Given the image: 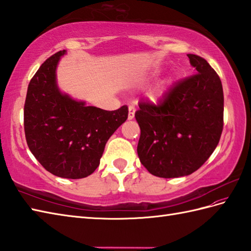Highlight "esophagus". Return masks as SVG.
<instances>
[{"instance_id": "esophagus-1", "label": "esophagus", "mask_w": 251, "mask_h": 251, "mask_svg": "<svg viewBox=\"0 0 251 251\" xmlns=\"http://www.w3.org/2000/svg\"><path fill=\"white\" fill-rule=\"evenodd\" d=\"M135 112H136V108L133 106H129V108H128V120L133 119V116H135Z\"/></svg>"}]
</instances>
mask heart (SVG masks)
Instances as JSON below:
<instances>
[{
	"label": "heart",
	"mask_w": 251,
	"mask_h": 251,
	"mask_svg": "<svg viewBox=\"0 0 251 251\" xmlns=\"http://www.w3.org/2000/svg\"><path fill=\"white\" fill-rule=\"evenodd\" d=\"M161 93H162V90H158L156 92V96H160Z\"/></svg>",
	"instance_id": "obj_1"
}]
</instances>
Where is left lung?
<instances>
[{
	"instance_id": "1",
	"label": "left lung",
	"mask_w": 251,
	"mask_h": 251,
	"mask_svg": "<svg viewBox=\"0 0 251 251\" xmlns=\"http://www.w3.org/2000/svg\"><path fill=\"white\" fill-rule=\"evenodd\" d=\"M195 74L177 81L159 102L140 101L137 152L155 176H189L209 158L224 128V91L203 57L188 54Z\"/></svg>"
}]
</instances>
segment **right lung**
Returning <instances> with one entry per match:
<instances>
[{
  "label": "right lung",
  "mask_w": 251,
  "mask_h": 251,
  "mask_svg": "<svg viewBox=\"0 0 251 251\" xmlns=\"http://www.w3.org/2000/svg\"><path fill=\"white\" fill-rule=\"evenodd\" d=\"M65 52L47 59L28 83L25 132L28 149L47 171L75 179L96 170L109 138L127 120L128 108L107 111L61 93L55 69Z\"/></svg>",
  "instance_id": "1"
}]
</instances>
